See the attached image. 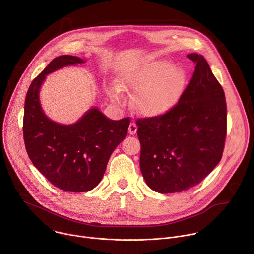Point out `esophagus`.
I'll list each match as a JSON object with an SVG mask.
<instances>
[{"mask_svg": "<svg viewBox=\"0 0 254 254\" xmlns=\"http://www.w3.org/2000/svg\"><path fill=\"white\" fill-rule=\"evenodd\" d=\"M136 129H137V127L134 123H130L129 124V127H128V132L130 134H134L136 132Z\"/></svg>", "mask_w": 254, "mask_h": 254, "instance_id": "esophagus-1", "label": "esophagus"}]
</instances>
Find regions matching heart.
Wrapping results in <instances>:
<instances>
[{"mask_svg":"<svg viewBox=\"0 0 254 254\" xmlns=\"http://www.w3.org/2000/svg\"><path fill=\"white\" fill-rule=\"evenodd\" d=\"M186 82V74L165 61H156L137 66L123 78V88L131 89L137 94L134 105L147 117L163 114L178 102ZM117 89L111 92L117 98Z\"/></svg>","mask_w":254,"mask_h":254,"instance_id":"obj_1","label":"heart"}]
</instances>
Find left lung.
Returning a JSON list of instances; mask_svg holds the SVG:
<instances>
[{"label": "left lung", "mask_w": 254, "mask_h": 254, "mask_svg": "<svg viewBox=\"0 0 254 254\" xmlns=\"http://www.w3.org/2000/svg\"><path fill=\"white\" fill-rule=\"evenodd\" d=\"M188 58L195 68L176 105L164 114L136 121L141 171L149 188L160 193L195 187L218 165L224 151V90L202 56Z\"/></svg>", "instance_id": "left-lung-1"}]
</instances>
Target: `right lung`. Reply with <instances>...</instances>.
<instances>
[{"instance_id": "right-lung-1", "label": "right lung", "mask_w": 254, "mask_h": 254, "mask_svg": "<svg viewBox=\"0 0 254 254\" xmlns=\"http://www.w3.org/2000/svg\"><path fill=\"white\" fill-rule=\"evenodd\" d=\"M83 63L67 55L54 59L30 84L23 118V136L31 162L55 187L71 192L89 191L98 186L129 126V118L112 121L96 107L67 126L44 114L39 90L45 77L63 66Z\"/></svg>"}]
</instances>
